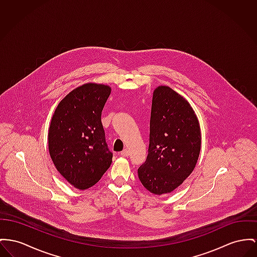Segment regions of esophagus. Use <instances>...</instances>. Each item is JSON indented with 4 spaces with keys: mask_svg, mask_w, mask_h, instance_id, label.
I'll list each match as a JSON object with an SVG mask.
<instances>
[{
    "mask_svg": "<svg viewBox=\"0 0 257 257\" xmlns=\"http://www.w3.org/2000/svg\"><path fill=\"white\" fill-rule=\"evenodd\" d=\"M120 154L121 157H128L130 156V151L127 149H124V150H122L120 152Z\"/></svg>",
    "mask_w": 257,
    "mask_h": 257,
    "instance_id": "esophagus-1",
    "label": "esophagus"
}]
</instances>
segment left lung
Masks as SVG:
<instances>
[{
    "mask_svg": "<svg viewBox=\"0 0 257 257\" xmlns=\"http://www.w3.org/2000/svg\"><path fill=\"white\" fill-rule=\"evenodd\" d=\"M201 128L190 103L170 86L155 88L148 156L138 169L142 185L154 195L170 194L194 171Z\"/></svg>",
    "mask_w": 257,
    "mask_h": 257,
    "instance_id": "left-lung-1",
    "label": "left lung"
}]
</instances>
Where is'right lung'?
Here are the masks:
<instances>
[{"mask_svg": "<svg viewBox=\"0 0 257 257\" xmlns=\"http://www.w3.org/2000/svg\"><path fill=\"white\" fill-rule=\"evenodd\" d=\"M111 87L87 83L58 103L48 133L49 152L58 172L71 185L86 190L96 184L112 163L101 123Z\"/></svg>", "mask_w": 257, "mask_h": 257, "instance_id": "add662e5", "label": "right lung"}]
</instances>
